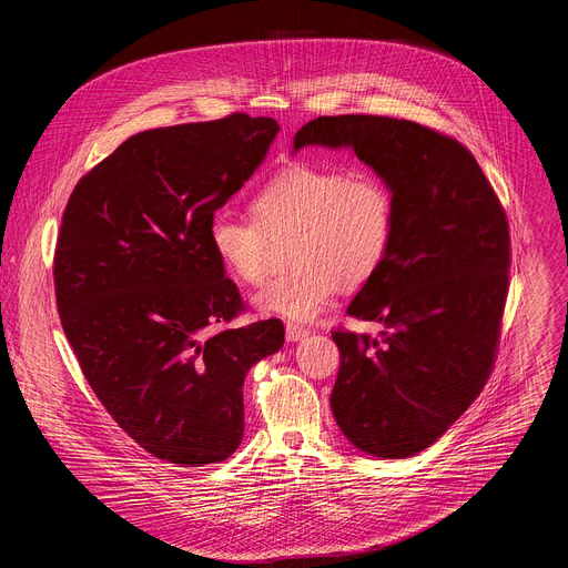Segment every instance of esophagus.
<instances>
[{
  "label": "esophagus",
  "mask_w": 568,
  "mask_h": 568,
  "mask_svg": "<svg viewBox=\"0 0 568 568\" xmlns=\"http://www.w3.org/2000/svg\"><path fill=\"white\" fill-rule=\"evenodd\" d=\"M285 335H287V342H298V339H305L310 335V328L298 326V323H287Z\"/></svg>",
  "instance_id": "esophagus-1"
}]
</instances>
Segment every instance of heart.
<instances>
[{"label":"heart","instance_id":"obj_1","mask_svg":"<svg viewBox=\"0 0 568 568\" xmlns=\"http://www.w3.org/2000/svg\"><path fill=\"white\" fill-rule=\"evenodd\" d=\"M254 217L213 213L209 245L237 281L258 285L274 245H290V274L270 281L256 296L258 310L292 321H312L331 305L339 285H366L390 254L397 200L373 171L294 161L254 195Z\"/></svg>","mask_w":568,"mask_h":568}]
</instances>
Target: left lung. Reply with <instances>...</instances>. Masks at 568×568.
Returning <instances> with one entry per match:
<instances>
[{
    "label": "left lung",
    "mask_w": 568,
    "mask_h": 568,
    "mask_svg": "<svg viewBox=\"0 0 568 568\" xmlns=\"http://www.w3.org/2000/svg\"><path fill=\"white\" fill-rule=\"evenodd\" d=\"M312 143L353 148L397 200L390 254L348 305L384 331L333 333L331 407L355 447L407 458L467 412L495 368L510 281L506 211L474 154L427 125L318 116L296 132L294 150Z\"/></svg>",
    "instance_id": "1"
}]
</instances>
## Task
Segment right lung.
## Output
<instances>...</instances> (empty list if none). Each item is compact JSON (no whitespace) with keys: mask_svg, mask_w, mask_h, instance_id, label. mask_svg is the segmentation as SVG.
Instances as JSON below:
<instances>
[{"mask_svg":"<svg viewBox=\"0 0 568 568\" xmlns=\"http://www.w3.org/2000/svg\"><path fill=\"white\" fill-rule=\"evenodd\" d=\"M278 130L233 112L139 132L80 178L62 213V331L108 414L161 460L229 458L245 432L242 382L285 342L278 318L206 335L247 310L209 245V222Z\"/></svg>","mask_w":568,"mask_h":568,"instance_id":"add662e5","label":"right lung"}]
</instances>
